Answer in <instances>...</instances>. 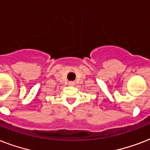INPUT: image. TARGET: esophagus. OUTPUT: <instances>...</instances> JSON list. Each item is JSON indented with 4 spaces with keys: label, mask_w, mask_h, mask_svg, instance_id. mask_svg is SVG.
<instances>
[{
    "label": "esophagus",
    "mask_w": 150,
    "mask_h": 150,
    "mask_svg": "<svg viewBox=\"0 0 150 150\" xmlns=\"http://www.w3.org/2000/svg\"><path fill=\"white\" fill-rule=\"evenodd\" d=\"M74 84H75V83L73 82H69V85H71V86H73Z\"/></svg>",
    "instance_id": "34e87169"
}]
</instances>
